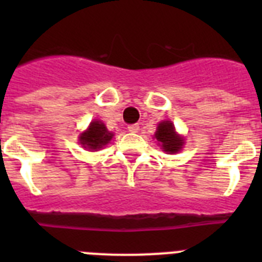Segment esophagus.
Returning a JSON list of instances; mask_svg holds the SVG:
<instances>
[{
	"label": "esophagus",
	"instance_id": "1",
	"mask_svg": "<svg viewBox=\"0 0 262 262\" xmlns=\"http://www.w3.org/2000/svg\"><path fill=\"white\" fill-rule=\"evenodd\" d=\"M127 128H128L129 133L135 134V133H138L139 129H140V127H139V124H129V126L127 127Z\"/></svg>",
	"mask_w": 262,
	"mask_h": 262
}]
</instances>
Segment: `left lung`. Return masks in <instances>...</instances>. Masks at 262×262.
<instances>
[{"instance_id": "8db88e82", "label": "left lung", "mask_w": 262, "mask_h": 262, "mask_svg": "<svg viewBox=\"0 0 262 262\" xmlns=\"http://www.w3.org/2000/svg\"><path fill=\"white\" fill-rule=\"evenodd\" d=\"M155 138L157 139V142H160L164 151L169 152V154L178 152L182 148V144H184L182 138L176 134L174 126L169 120H164L159 124Z\"/></svg>"}]
</instances>
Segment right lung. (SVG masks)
Returning <instances> with one entry per match:
<instances>
[{"instance_id": "1", "label": "right lung", "mask_w": 262, "mask_h": 262, "mask_svg": "<svg viewBox=\"0 0 262 262\" xmlns=\"http://www.w3.org/2000/svg\"><path fill=\"white\" fill-rule=\"evenodd\" d=\"M111 138H113V134L108 133L105 124L99 120H94L90 123L89 128L81 135L80 143L84 148L97 151V149L107 144Z\"/></svg>"}]
</instances>
